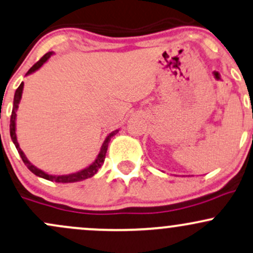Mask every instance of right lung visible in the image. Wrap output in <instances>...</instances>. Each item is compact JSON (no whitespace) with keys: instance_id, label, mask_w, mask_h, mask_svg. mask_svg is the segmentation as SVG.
I'll return each instance as SVG.
<instances>
[{"instance_id":"add662e5","label":"right lung","mask_w":253,"mask_h":253,"mask_svg":"<svg viewBox=\"0 0 253 253\" xmlns=\"http://www.w3.org/2000/svg\"><path fill=\"white\" fill-rule=\"evenodd\" d=\"M54 54L52 51H49L46 52L45 55H44L42 59L38 61L37 63H35V65L32 66L31 68L29 69V72L26 73V76H30V74L35 73L36 71H38L42 66L44 65V63L46 62L50 59V56ZM23 90H24V83H21L20 85H19V87L16 88L15 91V95H14V102H13V110H12V116H10V125H9V131H10V138H12L14 145H15L16 150H18L19 155H20L21 160H23V162L25 163V166H26L27 168L30 169V170L32 171L35 175L40 176V177H43V179L45 180H49V181H55V182H62V184H68V182H77V181H83V180L85 179H88V177H92L98 171V169L102 167V165H103L104 162V158H105V154H107V150H108V144H109L110 141V138L113 137V135H115L116 133L119 132V129H115V131H113L112 133H109V134L107 135V138H105L103 144H102L101 146V150H99V154L97 155L96 160L93 161L92 163H91L88 167H86L84 169H82V170L79 171H76V173H72V174H65V175H52V174H48L45 173V171H43L42 169L37 168L36 166H33L31 162H30L29 160H27L26 155L24 154L23 150L20 149V146H19V143H18V139H16V133H15V129H16V126H15V121H16V110H18L19 108V103H20V99H21V96H23Z\"/></svg>"}]
</instances>
